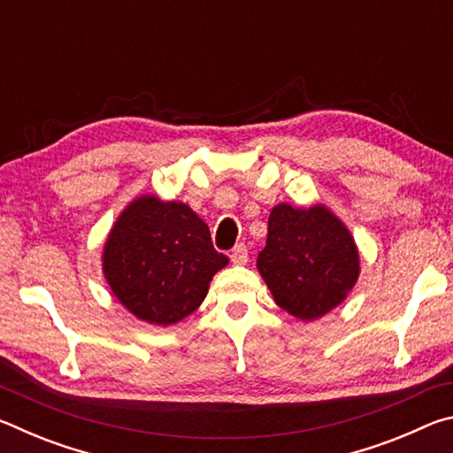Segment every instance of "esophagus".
I'll return each instance as SVG.
<instances>
[{
	"instance_id": "obj_1",
	"label": "esophagus",
	"mask_w": 453,
	"mask_h": 453,
	"mask_svg": "<svg viewBox=\"0 0 453 453\" xmlns=\"http://www.w3.org/2000/svg\"><path fill=\"white\" fill-rule=\"evenodd\" d=\"M229 259H232L234 265H245L248 264V248H245L243 243L235 245L232 250V254H229Z\"/></svg>"
}]
</instances>
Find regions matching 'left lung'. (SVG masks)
Masks as SVG:
<instances>
[{
  "instance_id": "8db88e82",
  "label": "left lung",
  "mask_w": 453,
  "mask_h": 453,
  "mask_svg": "<svg viewBox=\"0 0 453 453\" xmlns=\"http://www.w3.org/2000/svg\"><path fill=\"white\" fill-rule=\"evenodd\" d=\"M257 270L275 303L313 321L346 300L359 278V251L348 226L324 203L273 205Z\"/></svg>"
}]
</instances>
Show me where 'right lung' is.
<instances>
[{"mask_svg": "<svg viewBox=\"0 0 453 453\" xmlns=\"http://www.w3.org/2000/svg\"><path fill=\"white\" fill-rule=\"evenodd\" d=\"M229 259L213 250L210 227L183 202L135 197L104 243L107 286L127 311L151 326H173L205 300Z\"/></svg>", "mask_w": 453, "mask_h": 453, "instance_id": "1", "label": "right lung"}]
</instances>
